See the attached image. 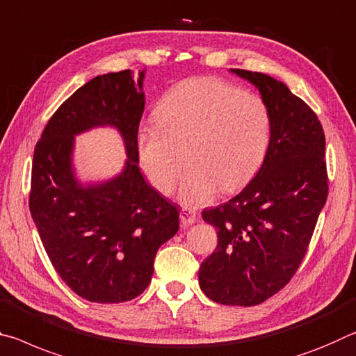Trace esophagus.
I'll return each mask as SVG.
<instances>
[{"instance_id": "obj_1", "label": "esophagus", "mask_w": 356, "mask_h": 356, "mask_svg": "<svg viewBox=\"0 0 356 356\" xmlns=\"http://www.w3.org/2000/svg\"><path fill=\"white\" fill-rule=\"evenodd\" d=\"M197 220V214L194 211H188V209H183L181 214H179V222H181V227H189L192 224H195Z\"/></svg>"}]
</instances>
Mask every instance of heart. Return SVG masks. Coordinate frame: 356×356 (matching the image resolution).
<instances>
[{
	"mask_svg": "<svg viewBox=\"0 0 356 356\" xmlns=\"http://www.w3.org/2000/svg\"><path fill=\"white\" fill-rule=\"evenodd\" d=\"M157 124L137 132L140 164L161 194L179 186L186 207H202L219 191L243 188L264 161L271 138V113L254 92L213 77L175 86L156 110Z\"/></svg>",
	"mask_w": 356,
	"mask_h": 356,
	"instance_id": "b5f03b06",
	"label": "heart"
}]
</instances>
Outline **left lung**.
<instances>
[{"label": "left lung", "mask_w": 356, "mask_h": 356, "mask_svg": "<svg viewBox=\"0 0 356 356\" xmlns=\"http://www.w3.org/2000/svg\"><path fill=\"white\" fill-rule=\"evenodd\" d=\"M259 90L271 113L264 164L240 194L203 209L218 246L202 261L199 284L227 306L264 302L298 270L328 197L325 134L317 115L282 81L230 69Z\"/></svg>", "instance_id": "obj_1"}]
</instances>
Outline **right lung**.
I'll return each mask as SVG.
<instances>
[{"instance_id":"1","label":"right lung","mask_w":356,"mask_h":356,"mask_svg":"<svg viewBox=\"0 0 356 356\" xmlns=\"http://www.w3.org/2000/svg\"><path fill=\"white\" fill-rule=\"evenodd\" d=\"M145 69L97 75L61 104L33 156L30 211L45 252L72 292L92 302H123L148 287L157 249L179 229V211L140 172L137 132ZM113 127L125 142L124 170L81 184L74 137Z\"/></svg>"}]
</instances>
